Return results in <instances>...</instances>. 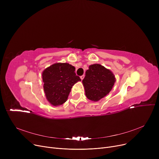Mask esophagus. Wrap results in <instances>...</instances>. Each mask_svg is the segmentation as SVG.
<instances>
[{
	"label": "esophagus",
	"instance_id": "esophagus-1",
	"mask_svg": "<svg viewBox=\"0 0 159 159\" xmlns=\"http://www.w3.org/2000/svg\"><path fill=\"white\" fill-rule=\"evenodd\" d=\"M84 75H82V76H80V79H81V80H83V79H84Z\"/></svg>",
	"mask_w": 159,
	"mask_h": 159
}]
</instances>
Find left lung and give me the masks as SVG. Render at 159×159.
I'll return each mask as SVG.
<instances>
[{"label":"left lung","mask_w":159,"mask_h":159,"mask_svg":"<svg viewBox=\"0 0 159 159\" xmlns=\"http://www.w3.org/2000/svg\"><path fill=\"white\" fill-rule=\"evenodd\" d=\"M115 80L113 73L103 66L90 65L82 80L86 96L90 101H99L110 92Z\"/></svg>","instance_id":"1"}]
</instances>
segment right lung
Instances as JSON below:
<instances>
[{"mask_svg": "<svg viewBox=\"0 0 159 159\" xmlns=\"http://www.w3.org/2000/svg\"><path fill=\"white\" fill-rule=\"evenodd\" d=\"M75 71L68 63H55L43 71L44 91L50 104L60 106L67 101L73 86L81 80Z\"/></svg>", "mask_w": 159, "mask_h": 159, "instance_id": "right-lung-1", "label": "right lung"}]
</instances>
